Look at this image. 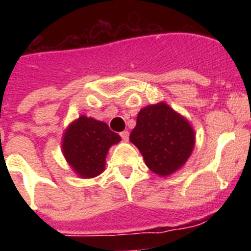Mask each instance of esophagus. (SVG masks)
Wrapping results in <instances>:
<instances>
[{
    "mask_svg": "<svg viewBox=\"0 0 251 251\" xmlns=\"http://www.w3.org/2000/svg\"><path fill=\"white\" fill-rule=\"evenodd\" d=\"M121 137L123 141H128V139H129V132H128V130H123V132L121 133Z\"/></svg>",
    "mask_w": 251,
    "mask_h": 251,
    "instance_id": "1",
    "label": "esophagus"
}]
</instances>
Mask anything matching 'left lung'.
Returning a JSON list of instances; mask_svg holds the SVG:
<instances>
[{
  "label": "left lung",
  "mask_w": 251,
  "mask_h": 251,
  "mask_svg": "<svg viewBox=\"0 0 251 251\" xmlns=\"http://www.w3.org/2000/svg\"><path fill=\"white\" fill-rule=\"evenodd\" d=\"M158 176H170L182 167L195 147V132L185 117L161 101L139 110L129 136Z\"/></svg>",
  "instance_id": "1"
}]
</instances>
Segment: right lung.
<instances>
[{
    "label": "right lung",
    "mask_w": 251,
    "mask_h": 251,
    "mask_svg": "<svg viewBox=\"0 0 251 251\" xmlns=\"http://www.w3.org/2000/svg\"><path fill=\"white\" fill-rule=\"evenodd\" d=\"M119 141L121 137L112 132L106 123L80 115L66 128L61 148L75 174L92 178L103 172L106 153Z\"/></svg>",
    "instance_id": "add662e5"
}]
</instances>
